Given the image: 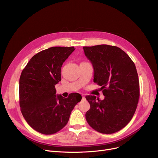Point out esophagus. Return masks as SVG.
<instances>
[{"label": "esophagus", "instance_id": "esophagus-1", "mask_svg": "<svg viewBox=\"0 0 158 158\" xmlns=\"http://www.w3.org/2000/svg\"><path fill=\"white\" fill-rule=\"evenodd\" d=\"M82 100L84 101V100H86V98L84 95H82Z\"/></svg>", "mask_w": 158, "mask_h": 158}]
</instances>
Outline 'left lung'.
<instances>
[{
  "instance_id": "obj_1",
  "label": "left lung",
  "mask_w": 158,
  "mask_h": 158,
  "mask_svg": "<svg viewBox=\"0 0 158 158\" xmlns=\"http://www.w3.org/2000/svg\"><path fill=\"white\" fill-rule=\"evenodd\" d=\"M92 63L94 82L101 86L104 100L86 95L90 109L86 113L89 125L103 134H112L127 125L136 111L139 97L136 66L130 57L116 46L83 47Z\"/></svg>"
}]
</instances>
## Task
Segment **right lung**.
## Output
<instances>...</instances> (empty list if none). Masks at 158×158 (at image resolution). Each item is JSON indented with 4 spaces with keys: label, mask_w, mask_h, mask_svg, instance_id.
Masks as SVG:
<instances>
[{
    "label": "right lung",
    "mask_w": 158,
    "mask_h": 158,
    "mask_svg": "<svg viewBox=\"0 0 158 158\" xmlns=\"http://www.w3.org/2000/svg\"><path fill=\"white\" fill-rule=\"evenodd\" d=\"M74 47H52L33 56L21 73L19 103L23 118L35 131L52 135L68 123L72 111L82 97L77 93L67 98L56 95L55 85L61 80L63 63Z\"/></svg>",
    "instance_id": "right-lung-1"
}]
</instances>
